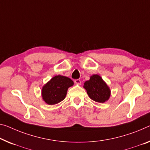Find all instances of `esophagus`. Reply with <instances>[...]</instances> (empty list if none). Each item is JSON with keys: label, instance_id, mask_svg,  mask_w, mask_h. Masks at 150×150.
<instances>
[{"label": "esophagus", "instance_id": "esophagus-1", "mask_svg": "<svg viewBox=\"0 0 150 150\" xmlns=\"http://www.w3.org/2000/svg\"><path fill=\"white\" fill-rule=\"evenodd\" d=\"M74 83H75V84H76L80 85V84H81V81H80V80L77 79V80H74Z\"/></svg>", "mask_w": 150, "mask_h": 150}]
</instances>
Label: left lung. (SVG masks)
I'll use <instances>...</instances> for the list:
<instances>
[{
  "mask_svg": "<svg viewBox=\"0 0 150 150\" xmlns=\"http://www.w3.org/2000/svg\"><path fill=\"white\" fill-rule=\"evenodd\" d=\"M83 87L86 89L89 97L95 102L103 103L110 98V88L98 74L92 75L90 80L84 82Z\"/></svg>",
  "mask_w": 150,
  "mask_h": 150,
  "instance_id": "obj_1",
  "label": "left lung"
}]
</instances>
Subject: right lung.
Masks as SVG:
<instances>
[{
	"label": "right lung",
	"mask_w": 150,
	"mask_h": 150,
	"mask_svg": "<svg viewBox=\"0 0 150 150\" xmlns=\"http://www.w3.org/2000/svg\"><path fill=\"white\" fill-rule=\"evenodd\" d=\"M73 85L74 82L68 77L55 76L42 87L43 100L49 105L57 104L65 98L68 88Z\"/></svg>",
	"instance_id": "obj_1"
}]
</instances>
